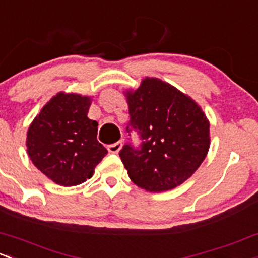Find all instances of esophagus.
<instances>
[{
    "label": "esophagus",
    "instance_id": "1",
    "mask_svg": "<svg viewBox=\"0 0 258 258\" xmlns=\"http://www.w3.org/2000/svg\"><path fill=\"white\" fill-rule=\"evenodd\" d=\"M121 147H122V142H116L108 146L107 150L110 153H118V151L121 150Z\"/></svg>",
    "mask_w": 258,
    "mask_h": 258
}]
</instances>
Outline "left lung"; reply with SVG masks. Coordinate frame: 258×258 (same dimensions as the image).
<instances>
[{"instance_id":"obj_1","label":"left lung","mask_w":258,"mask_h":258,"mask_svg":"<svg viewBox=\"0 0 258 258\" xmlns=\"http://www.w3.org/2000/svg\"><path fill=\"white\" fill-rule=\"evenodd\" d=\"M128 102L127 132L142 143H126L120 158L128 177L147 191H165L190 178L210 147V124L199 105L170 84L146 78L137 90L124 93Z\"/></svg>"}]
</instances>
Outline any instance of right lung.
Returning a JSON list of instances; mask_svg holds the SVG:
<instances>
[{
	"label": "right lung",
	"instance_id": "obj_1",
	"mask_svg": "<svg viewBox=\"0 0 258 258\" xmlns=\"http://www.w3.org/2000/svg\"><path fill=\"white\" fill-rule=\"evenodd\" d=\"M89 96L59 93L27 132V153L38 169L63 186L84 183L107 154L97 141V122L88 117Z\"/></svg>",
	"mask_w": 258,
	"mask_h": 258
}]
</instances>
